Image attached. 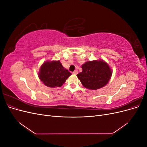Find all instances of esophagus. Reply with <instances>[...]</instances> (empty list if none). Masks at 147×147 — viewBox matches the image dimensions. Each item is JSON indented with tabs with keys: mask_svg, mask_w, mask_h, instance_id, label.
<instances>
[{
	"mask_svg": "<svg viewBox=\"0 0 147 147\" xmlns=\"http://www.w3.org/2000/svg\"><path fill=\"white\" fill-rule=\"evenodd\" d=\"M78 73V70H75L74 72H73V74H75V75H77Z\"/></svg>",
	"mask_w": 147,
	"mask_h": 147,
	"instance_id": "obj_1",
	"label": "esophagus"
}]
</instances>
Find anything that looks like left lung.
Instances as JSON below:
<instances>
[{
  "label": "left lung",
  "mask_w": 147,
  "mask_h": 147,
  "mask_svg": "<svg viewBox=\"0 0 147 147\" xmlns=\"http://www.w3.org/2000/svg\"><path fill=\"white\" fill-rule=\"evenodd\" d=\"M82 72L77 74L83 86L96 90L106 85L112 76L110 67L104 61H88L82 66Z\"/></svg>",
  "instance_id": "8db88e82"
}]
</instances>
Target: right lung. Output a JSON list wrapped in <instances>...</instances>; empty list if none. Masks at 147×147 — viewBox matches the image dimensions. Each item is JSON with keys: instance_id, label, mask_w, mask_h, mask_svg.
<instances>
[{"instance_id": "add662e5", "label": "right lung", "mask_w": 147, "mask_h": 147, "mask_svg": "<svg viewBox=\"0 0 147 147\" xmlns=\"http://www.w3.org/2000/svg\"><path fill=\"white\" fill-rule=\"evenodd\" d=\"M71 74L59 61H47L41 66L38 77L47 86L55 88L61 87Z\"/></svg>"}]
</instances>
